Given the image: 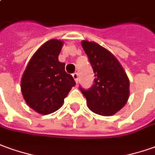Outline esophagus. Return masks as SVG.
<instances>
[{"label": "esophagus", "instance_id": "1", "mask_svg": "<svg viewBox=\"0 0 155 155\" xmlns=\"http://www.w3.org/2000/svg\"><path fill=\"white\" fill-rule=\"evenodd\" d=\"M72 77H73V78L76 81V83L78 84V72H74L73 74H72Z\"/></svg>", "mask_w": 155, "mask_h": 155}]
</instances>
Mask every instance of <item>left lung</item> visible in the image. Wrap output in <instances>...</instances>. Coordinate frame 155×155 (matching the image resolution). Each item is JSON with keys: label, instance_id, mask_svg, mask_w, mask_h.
Instances as JSON below:
<instances>
[{"label": "left lung", "instance_id": "1", "mask_svg": "<svg viewBox=\"0 0 155 155\" xmlns=\"http://www.w3.org/2000/svg\"><path fill=\"white\" fill-rule=\"evenodd\" d=\"M95 78L88 89L80 87L90 110L100 116L114 115L129 98V79L120 62L104 47L82 41Z\"/></svg>", "mask_w": 155, "mask_h": 155}]
</instances>
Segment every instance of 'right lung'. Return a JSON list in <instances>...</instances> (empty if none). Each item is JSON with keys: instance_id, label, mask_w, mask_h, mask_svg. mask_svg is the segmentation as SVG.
Returning <instances> with one entry per match:
<instances>
[{"instance_id": "obj_1", "label": "right lung", "mask_w": 155, "mask_h": 155, "mask_svg": "<svg viewBox=\"0 0 155 155\" xmlns=\"http://www.w3.org/2000/svg\"><path fill=\"white\" fill-rule=\"evenodd\" d=\"M63 42L51 39L32 56L23 72L21 89L28 106L38 113L48 115L61 107L64 99L74 87L72 76L65 71V63L58 55Z\"/></svg>"}]
</instances>
